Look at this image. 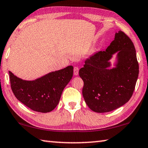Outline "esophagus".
Here are the masks:
<instances>
[{"label":"esophagus","mask_w":148,"mask_h":148,"mask_svg":"<svg viewBox=\"0 0 148 148\" xmlns=\"http://www.w3.org/2000/svg\"><path fill=\"white\" fill-rule=\"evenodd\" d=\"M79 67H74V75H77L79 74Z\"/></svg>","instance_id":"esophagus-1"}]
</instances>
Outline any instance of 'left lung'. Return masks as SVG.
Segmentation results:
<instances>
[{
  "mask_svg": "<svg viewBox=\"0 0 148 148\" xmlns=\"http://www.w3.org/2000/svg\"><path fill=\"white\" fill-rule=\"evenodd\" d=\"M118 51L119 62L109 70L108 60ZM139 74V65L134 45L123 32L115 38L106 51L90 56L79 70L84 85L83 96L90 110L108 112L126 103L133 95Z\"/></svg>",
  "mask_w": 148,
  "mask_h": 148,
  "instance_id": "8db88e82",
  "label": "left lung"
}]
</instances>
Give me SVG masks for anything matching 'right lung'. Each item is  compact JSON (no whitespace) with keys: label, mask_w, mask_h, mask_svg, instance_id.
I'll return each mask as SVG.
<instances>
[{"label":"right lung","mask_w":148,"mask_h":148,"mask_svg":"<svg viewBox=\"0 0 148 148\" xmlns=\"http://www.w3.org/2000/svg\"><path fill=\"white\" fill-rule=\"evenodd\" d=\"M73 73V67L70 65L32 81L18 78L10 71L9 76L11 88L16 99L34 111L45 113L53 110L58 105Z\"/></svg>","instance_id":"1"}]
</instances>
